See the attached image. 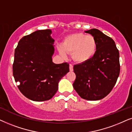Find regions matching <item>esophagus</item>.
Listing matches in <instances>:
<instances>
[{
  "mask_svg": "<svg viewBox=\"0 0 132 132\" xmlns=\"http://www.w3.org/2000/svg\"><path fill=\"white\" fill-rule=\"evenodd\" d=\"M69 70L70 71H73V65L69 64Z\"/></svg>",
  "mask_w": 132,
  "mask_h": 132,
  "instance_id": "esophagus-1",
  "label": "esophagus"
}]
</instances>
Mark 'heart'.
<instances>
[{
    "label": "heart",
    "mask_w": 132,
    "mask_h": 132,
    "mask_svg": "<svg viewBox=\"0 0 132 132\" xmlns=\"http://www.w3.org/2000/svg\"><path fill=\"white\" fill-rule=\"evenodd\" d=\"M96 50V42L94 37L78 33L66 37L59 47V51L62 57L71 53V57L77 63H84L94 57Z\"/></svg>",
    "instance_id": "heart-1"
}]
</instances>
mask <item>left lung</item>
<instances>
[{
	"mask_svg": "<svg viewBox=\"0 0 132 132\" xmlns=\"http://www.w3.org/2000/svg\"><path fill=\"white\" fill-rule=\"evenodd\" d=\"M95 38L96 50L92 59L73 66L76 79L73 87L81 98L103 99L113 89L120 72L119 54L112 38L97 29L84 31Z\"/></svg>",
	"mask_w": 132,
	"mask_h": 132,
	"instance_id": "8db88e82",
	"label": "left lung"
}]
</instances>
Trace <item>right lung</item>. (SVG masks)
Returning a JSON list of instances; mask_svg holds the SVG:
<instances>
[{
	"mask_svg": "<svg viewBox=\"0 0 132 132\" xmlns=\"http://www.w3.org/2000/svg\"><path fill=\"white\" fill-rule=\"evenodd\" d=\"M51 29L37 30L20 40L14 52L13 76L22 94L34 101L53 97L69 64L52 62L54 40Z\"/></svg>",
	"mask_w": 132,
	"mask_h": 132,
	"instance_id": "obj_1",
	"label": "right lung"
}]
</instances>
